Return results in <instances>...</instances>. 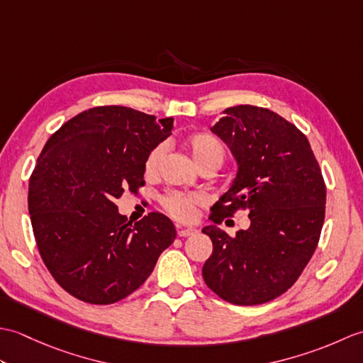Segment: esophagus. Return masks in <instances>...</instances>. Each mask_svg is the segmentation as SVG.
<instances>
[{
  "instance_id": "1",
  "label": "esophagus",
  "mask_w": 363,
  "mask_h": 363,
  "mask_svg": "<svg viewBox=\"0 0 363 363\" xmlns=\"http://www.w3.org/2000/svg\"><path fill=\"white\" fill-rule=\"evenodd\" d=\"M176 230H177V235H179V237H189V235L196 233V229H194V228H184L181 225L176 226Z\"/></svg>"
}]
</instances>
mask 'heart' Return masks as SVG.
<instances>
[{"instance_id":"b5f03b06","label":"heart","mask_w":363,"mask_h":363,"mask_svg":"<svg viewBox=\"0 0 363 363\" xmlns=\"http://www.w3.org/2000/svg\"><path fill=\"white\" fill-rule=\"evenodd\" d=\"M184 145L194 157L198 167L204 165H221L226 157V146L220 138L212 133H194L184 138ZM165 154V145L159 143L148 152L145 159V173L152 176L159 169L162 157ZM201 203V198L191 194H182V191H167L160 198V206L172 215V217L189 221L194 218L196 206Z\"/></svg>"}]
</instances>
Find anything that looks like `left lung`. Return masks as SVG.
<instances>
[{"mask_svg":"<svg viewBox=\"0 0 363 363\" xmlns=\"http://www.w3.org/2000/svg\"><path fill=\"white\" fill-rule=\"evenodd\" d=\"M211 130L238 169L212 207L213 225L203 229L213 245L204 282L228 303L264 304L287 291L313 256L325 223V179L307 137L276 112L228 107ZM240 208L252 225L230 238L216 225Z\"/></svg>","mask_w":363,"mask_h":363,"instance_id":"obj_1","label":"left lung"}]
</instances>
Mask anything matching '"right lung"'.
<instances>
[{
	"instance_id": "1",
	"label": "right lung",
	"mask_w": 363,
	"mask_h": 363,
	"mask_svg": "<svg viewBox=\"0 0 363 363\" xmlns=\"http://www.w3.org/2000/svg\"><path fill=\"white\" fill-rule=\"evenodd\" d=\"M173 118L99 106L64 123L37 159L28 206L38 252L56 282L90 304H113L148 279L174 225L151 212L135 225L115 199L145 186V159Z\"/></svg>"
}]
</instances>
